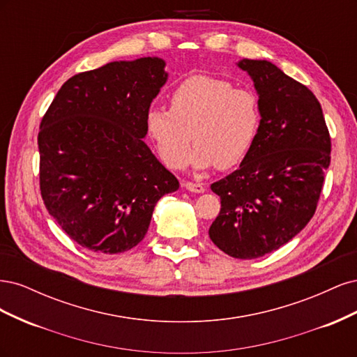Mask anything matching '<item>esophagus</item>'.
Masks as SVG:
<instances>
[{"instance_id":"34e87169","label":"esophagus","mask_w":357,"mask_h":357,"mask_svg":"<svg viewBox=\"0 0 357 357\" xmlns=\"http://www.w3.org/2000/svg\"><path fill=\"white\" fill-rule=\"evenodd\" d=\"M183 188H185L189 192H195V193H204L205 192V188H204V185H201V183L185 181V183H183Z\"/></svg>"}]
</instances>
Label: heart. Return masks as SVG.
<instances>
[{
    "label": "heart",
    "instance_id": "1",
    "mask_svg": "<svg viewBox=\"0 0 357 357\" xmlns=\"http://www.w3.org/2000/svg\"><path fill=\"white\" fill-rule=\"evenodd\" d=\"M261 112L256 96L207 74L190 75L169 96V112L152 109L146 126L160 160L171 169H228L253 147Z\"/></svg>",
    "mask_w": 357,
    "mask_h": 357
}]
</instances>
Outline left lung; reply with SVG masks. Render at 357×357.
<instances>
[{
	"mask_svg": "<svg viewBox=\"0 0 357 357\" xmlns=\"http://www.w3.org/2000/svg\"><path fill=\"white\" fill-rule=\"evenodd\" d=\"M236 67L253 80L261 125L240 168L211 185L222 208L208 235L226 255L256 259L289 243L314 215L331 137L307 86L265 59Z\"/></svg>",
	"mask_w": 357,
	"mask_h": 357,
	"instance_id": "left-lung-1",
	"label": "left lung"
}]
</instances>
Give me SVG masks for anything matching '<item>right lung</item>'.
Masks as SVG:
<instances>
[{
  "instance_id": "add662e5",
  "label": "right lung",
  "mask_w": 357,
  "mask_h": 357,
  "mask_svg": "<svg viewBox=\"0 0 357 357\" xmlns=\"http://www.w3.org/2000/svg\"><path fill=\"white\" fill-rule=\"evenodd\" d=\"M167 80L158 56L114 61L73 75L43 117V201L91 252L131 250L147 234L156 202L178 189L144 143L150 104Z\"/></svg>"
}]
</instances>
